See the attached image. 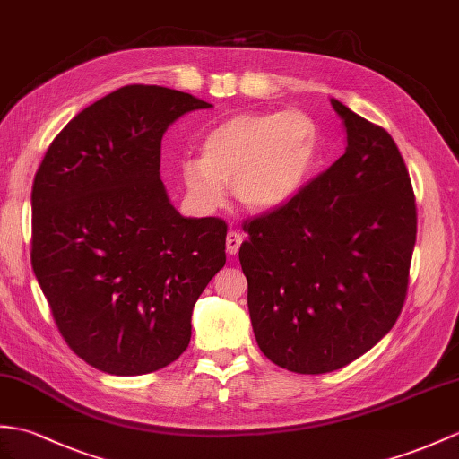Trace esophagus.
<instances>
[{
	"instance_id": "1",
	"label": "esophagus",
	"mask_w": 459,
	"mask_h": 459,
	"mask_svg": "<svg viewBox=\"0 0 459 459\" xmlns=\"http://www.w3.org/2000/svg\"><path fill=\"white\" fill-rule=\"evenodd\" d=\"M242 234L237 232V230H230L227 234V254L234 255L238 250H240V244H242Z\"/></svg>"
}]
</instances>
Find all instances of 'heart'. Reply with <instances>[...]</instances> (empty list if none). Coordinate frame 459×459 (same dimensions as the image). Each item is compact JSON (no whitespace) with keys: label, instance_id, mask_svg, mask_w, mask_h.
<instances>
[{"label":"heart","instance_id":"b5f03b06","mask_svg":"<svg viewBox=\"0 0 459 459\" xmlns=\"http://www.w3.org/2000/svg\"><path fill=\"white\" fill-rule=\"evenodd\" d=\"M321 156V129L301 109L250 111L217 125L201 158L181 162V179L199 211L222 205L227 187L252 212H272L299 194Z\"/></svg>","mask_w":459,"mask_h":459}]
</instances>
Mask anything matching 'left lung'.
<instances>
[{
  "label": "left lung",
  "mask_w": 459,
  "mask_h": 459,
  "mask_svg": "<svg viewBox=\"0 0 459 459\" xmlns=\"http://www.w3.org/2000/svg\"><path fill=\"white\" fill-rule=\"evenodd\" d=\"M346 152L290 204L254 219L238 258L255 342L275 366L328 374L395 325L409 285L417 205L387 131L330 100Z\"/></svg>",
  "instance_id": "obj_1"
}]
</instances>
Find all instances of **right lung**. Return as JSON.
Segmentation results:
<instances>
[{"mask_svg": "<svg viewBox=\"0 0 459 459\" xmlns=\"http://www.w3.org/2000/svg\"><path fill=\"white\" fill-rule=\"evenodd\" d=\"M211 108L125 85L64 126L35 176L33 272L66 344L105 374L184 354L195 301L227 262L225 222L179 215L160 179L168 126Z\"/></svg>", "mask_w": 459, "mask_h": 459, "instance_id": "add662e5", "label": "right lung"}]
</instances>
